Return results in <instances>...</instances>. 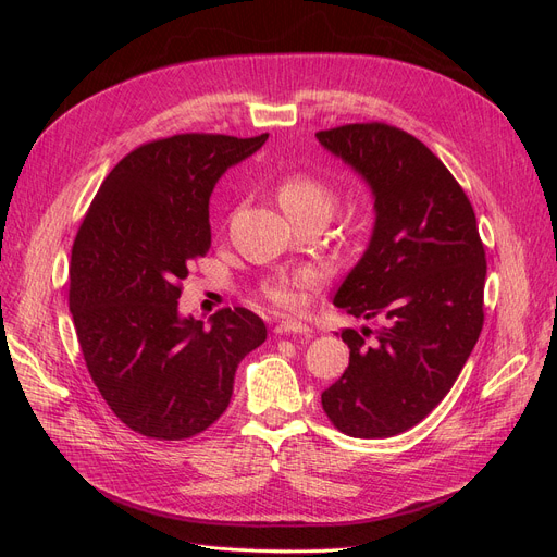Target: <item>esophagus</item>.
Masks as SVG:
<instances>
[{
    "mask_svg": "<svg viewBox=\"0 0 557 557\" xmlns=\"http://www.w3.org/2000/svg\"><path fill=\"white\" fill-rule=\"evenodd\" d=\"M276 334H305L311 336V327L305 323H295V320H281V323L274 327Z\"/></svg>",
    "mask_w": 557,
    "mask_h": 557,
    "instance_id": "obj_1",
    "label": "esophagus"
}]
</instances>
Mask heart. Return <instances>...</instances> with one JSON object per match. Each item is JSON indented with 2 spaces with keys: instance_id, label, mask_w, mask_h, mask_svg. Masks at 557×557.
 I'll list each match as a JSON object with an SVG mask.
<instances>
[{
  "instance_id": "1",
  "label": "heart",
  "mask_w": 557,
  "mask_h": 557,
  "mask_svg": "<svg viewBox=\"0 0 557 557\" xmlns=\"http://www.w3.org/2000/svg\"><path fill=\"white\" fill-rule=\"evenodd\" d=\"M276 197L278 205L283 207V211L288 215H299V213H309V211H323V213H332L334 209V190L330 185L318 178L313 174H305V172H295L288 174L276 188ZM311 283V274L309 272H299L295 278H278L264 285V297L272 301L274 307L278 309H295L297 307V288L299 285H309Z\"/></svg>"
}]
</instances>
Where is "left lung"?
Returning <instances> with one entry per match:
<instances>
[{"instance_id":"1","label":"left lung","mask_w":557,"mask_h":557,"mask_svg":"<svg viewBox=\"0 0 557 557\" xmlns=\"http://www.w3.org/2000/svg\"><path fill=\"white\" fill-rule=\"evenodd\" d=\"M374 195L376 223L334 305L383 320L344 330L350 360L320 395L332 425L385 440L418 425L460 376L483 327L485 250L476 215L444 162L409 132L356 123L315 134Z\"/></svg>"}]
</instances>
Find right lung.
Listing matches in <instances>:
<instances>
[{
  "label": "right lung",
  "mask_w": 557,
  "mask_h": 557,
  "mask_svg": "<svg viewBox=\"0 0 557 557\" xmlns=\"http://www.w3.org/2000/svg\"><path fill=\"white\" fill-rule=\"evenodd\" d=\"M269 134H176L134 148L92 199L72 248L70 309L88 372L111 411L150 440L181 442L227 409L262 318L178 315L181 281L211 248L209 197Z\"/></svg>",
  "instance_id": "obj_1"
}]
</instances>
